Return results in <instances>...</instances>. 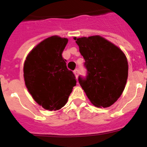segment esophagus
Listing matches in <instances>:
<instances>
[{
  "label": "esophagus",
  "instance_id": "obj_1",
  "mask_svg": "<svg viewBox=\"0 0 147 147\" xmlns=\"http://www.w3.org/2000/svg\"><path fill=\"white\" fill-rule=\"evenodd\" d=\"M74 74H75V76H76V77L77 78L78 76H79V73H80V71H79V70L76 69L74 71Z\"/></svg>",
  "mask_w": 147,
  "mask_h": 147
}]
</instances>
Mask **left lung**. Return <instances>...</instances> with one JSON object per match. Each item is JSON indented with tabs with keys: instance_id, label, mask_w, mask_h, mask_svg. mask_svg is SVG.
<instances>
[{
	"instance_id": "1",
	"label": "left lung",
	"mask_w": 147,
	"mask_h": 147,
	"mask_svg": "<svg viewBox=\"0 0 147 147\" xmlns=\"http://www.w3.org/2000/svg\"><path fill=\"white\" fill-rule=\"evenodd\" d=\"M88 70L79 82L92 104L97 107L113 105L124 91L128 77V62L124 52L104 37H74Z\"/></svg>"
}]
</instances>
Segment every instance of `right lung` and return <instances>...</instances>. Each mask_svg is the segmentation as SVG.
<instances>
[{
    "instance_id": "right-lung-1",
    "label": "right lung",
    "mask_w": 147,
    "mask_h": 147,
    "mask_svg": "<svg viewBox=\"0 0 147 147\" xmlns=\"http://www.w3.org/2000/svg\"><path fill=\"white\" fill-rule=\"evenodd\" d=\"M67 41L57 35L48 37L28 53L24 62L26 88L45 110H58L64 107L76 85L74 74L67 69L62 56Z\"/></svg>"
}]
</instances>
